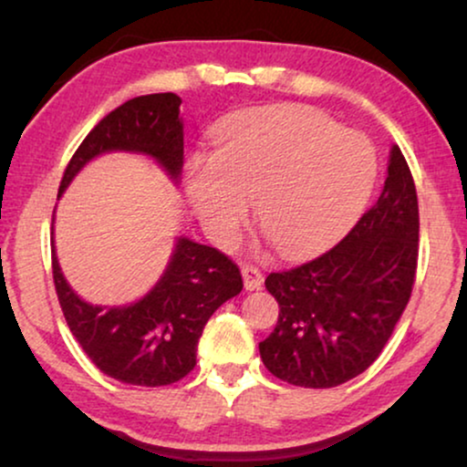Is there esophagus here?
<instances>
[{
  "label": "esophagus",
  "instance_id": "1",
  "mask_svg": "<svg viewBox=\"0 0 467 467\" xmlns=\"http://www.w3.org/2000/svg\"><path fill=\"white\" fill-rule=\"evenodd\" d=\"M242 278H244L246 291L261 289V285H264V274H261L259 267H254V265L242 267Z\"/></svg>",
  "mask_w": 467,
  "mask_h": 467
}]
</instances>
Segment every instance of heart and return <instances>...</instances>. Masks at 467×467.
Wrapping results in <instances>:
<instances>
[{
  "label": "heart",
  "instance_id": "obj_1",
  "mask_svg": "<svg viewBox=\"0 0 467 467\" xmlns=\"http://www.w3.org/2000/svg\"><path fill=\"white\" fill-rule=\"evenodd\" d=\"M366 136L308 108H261L223 127L213 157H195L187 195L221 242L240 235L251 200L259 227L285 257H306L355 225L379 181Z\"/></svg>",
  "mask_w": 467,
  "mask_h": 467
}]
</instances>
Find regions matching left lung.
Segmentation results:
<instances>
[{"mask_svg":"<svg viewBox=\"0 0 467 467\" xmlns=\"http://www.w3.org/2000/svg\"><path fill=\"white\" fill-rule=\"evenodd\" d=\"M419 259V202L404 155L391 149L379 202L327 253L272 272L278 323L259 353L276 379L329 389L372 366L410 299Z\"/></svg>","mask_w":467,"mask_h":467,"instance_id":"1","label":"left lung"}]
</instances>
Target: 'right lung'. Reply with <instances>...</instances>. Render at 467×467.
<instances>
[{
	"label": "right lung",
	"instance_id": "right-lung-1",
	"mask_svg": "<svg viewBox=\"0 0 467 467\" xmlns=\"http://www.w3.org/2000/svg\"><path fill=\"white\" fill-rule=\"evenodd\" d=\"M182 99L174 93L133 98L106 114L69 159L59 197L93 157L112 150L142 152L170 178L182 170ZM53 280L63 317L82 350L101 372L125 385L163 387L195 368L197 342L208 318L242 291L238 265L219 248L178 238L159 283L131 306H91L63 278L53 246Z\"/></svg>",
	"mask_w": 467,
	"mask_h": 467
}]
</instances>
